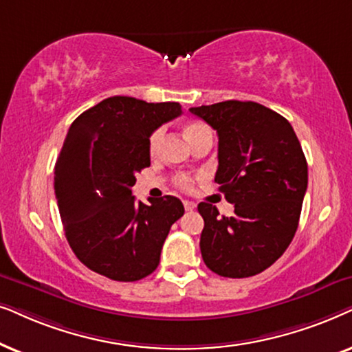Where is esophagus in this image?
I'll return each instance as SVG.
<instances>
[{
    "instance_id": "34e87169",
    "label": "esophagus",
    "mask_w": 352,
    "mask_h": 352,
    "mask_svg": "<svg viewBox=\"0 0 352 352\" xmlns=\"http://www.w3.org/2000/svg\"><path fill=\"white\" fill-rule=\"evenodd\" d=\"M184 206H185V210H193L196 208V203H193V201L185 199L184 201Z\"/></svg>"
}]
</instances>
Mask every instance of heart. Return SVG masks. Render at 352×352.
I'll return each mask as SVG.
<instances>
[{
  "instance_id": "b5f03b06",
  "label": "heart",
  "mask_w": 352,
  "mask_h": 352,
  "mask_svg": "<svg viewBox=\"0 0 352 352\" xmlns=\"http://www.w3.org/2000/svg\"><path fill=\"white\" fill-rule=\"evenodd\" d=\"M185 132V137L186 140H188L190 143H193L195 140H198L199 137H203V135L206 133H210L209 127L206 124H203V122H198V120H193V122H188V124L185 125L184 129ZM162 129H157L154 130V132L151 133V137H149V153L154 154L159 149V146H161V142H162ZM193 179H191L190 175H185V173H182V175H177L175 177V184L177 186H180V188L184 190H190L191 186H193Z\"/></svg>"
}]
</instances>
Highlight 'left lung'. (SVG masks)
Listing matches in <instances>:
<instances>
[{"label": "left lung", "mask_w": 352, "mask_h": 352, "mask_svg": "<svg viewBox=\"0 0 352 352\" xmlns=\"http://www.w3.org/2000/svg\"><path fill=\"white\" fill-rule=\"evenodd\" d=\"M219 135L215 182L235 206L232 217L199 203V248L214 274L246 278L287 251L296 233L307 190V162L292 124L252 101L191 107Z\"/></svg>", "instance_id": "left-lung-1"}]
</instances>
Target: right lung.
<instances>
[{
	"label": "right lung",
	"mask_w": 352,
	"mask_h": 352,
	"mask_svg": "<svg viewBox=\"0 0 352 352\" xmlns=\"http://www.w3.org/2000/svg\"><path fill=\"white\" fill-rule=\"evenodd\" d=\"M180 114L179 102L112 96L70 125L56 161L54 195L74 254L96 274L137 282L156 270L184 204L175 196L137 203L132 186L151 164V133Z\"/></svg>",
	"instance_id": "add662e5"
}]
</instances>
